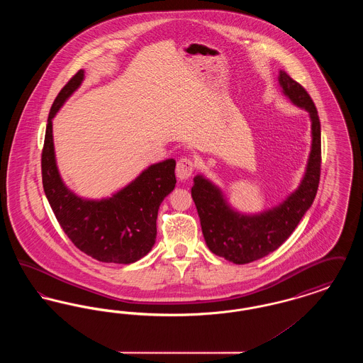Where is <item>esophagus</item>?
<instances>
[{"mask_svg": "<svg viewBox=\"0 0 363 363\" xmlns=\"http://www.w3.org/2000/svg\"><path fill=\"white\" fill-rule=\"evenodd\" d=\"M194 170V163L190 157H181L178 162H177V169H175V173L177 177L184 181V179H188L191 173Z\"/></svg>", "mask_w": 363, "mask_h": 363, "instance_id": "esophagus-1", "label": "esophagus"}]
</instances>
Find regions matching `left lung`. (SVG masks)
Returning a JSON list of instances; mask_svg holds the SVG:
<instances>
[{"mask_svg": "<svg viewBox=\"0 0 363 363\" xmlns=\"http://www.w3.org/2000/svg\"><path fill=\"white\" fill-rule=\"evenodd\" d=\"M279 84L291 104L305 108L311 122V148L306 172L298 186L277 207L246 215L231 207L223 191L204 175L194 177L191 197L197 208L203 235L209 250L234 264L262 259L293 234L302 216L311 207L320 182L321 125L317 108L306 89L284 70Z\"/></svg>", "mask_w": 363, "mask_h": 363, "instance_id": "obj_1", "label": "left lung"}]
</instances>
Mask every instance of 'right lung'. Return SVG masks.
<instances>
[{"instance_id": "obj_1", "label": "right lung", "mask_w": 363, "mask_h": 363, "mask_svg": "<svg viewBox=\"0 0 363 363\" xmlns=\"http://www.w3.org/2000/svg\"><path fill=\"white\" fill-rule=\"evenodd\" d=\"M83 80L84 70H79L50 108L42 151L43 189L58 223L77 249L102 262L132 264L155 245L157 211L177 184L175 160L151 164L111 197L89 200L72 191L57 167L52 118Z\"/></svg>"}]
</instances>
